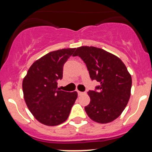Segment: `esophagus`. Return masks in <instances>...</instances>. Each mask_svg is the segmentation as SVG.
<instances>
[{"label":"esophagus","mask_w":152,"mask_h":152,"mask_svg":"<svg viewBox=\"0 0 152 152\" xmlns=\"http://www.w3.org/2000/svg\"><path fill=\"white\" fill-rule=\"evenodd\" d=\"M77 94H78V95H83L86 93L85 92H81V91H77Z\"/></svg>","instance_id":"esophagus-1"}]
</instances>
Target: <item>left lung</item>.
Listing matches in <instances>:
<instances>
[{"instance_id": "1", "label": "left lung", "mask_w": 152, "mask_h": 152, "mask_svg": "<svg viewBox=\"0 0 152 152\" xmlns=\"http://www.w3.org/2000/svg\"><path fill=\"white\" fill-rule=\"evenodd\" d=\"M73 56L83 61L91 79L99 84L88 92L91 102L86 112L96 122H111L121 115L130 97L132 77L126 66L117 56L95 47L77 48Z\"/></svg>"}]
</instances>
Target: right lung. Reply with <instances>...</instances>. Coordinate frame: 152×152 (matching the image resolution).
I'll list each match as a JSON object with an SVG mask.
<instances>
[{
	"label": "right lung",
	"instance_id": "right-lung-1",
	"mask_svg": "<svg viewBox=\"0 0 152 152\" xmlns=\"http://www.w3.org/2000/svg\"><path fill=\"white\" fill-rule=\"evenodd\" d=\"M75 48L53 51L30 67L23 82L24 99L29 110L43 124L56 126L68 118L77 93L58 88L63 77L64 65Z\"/></svg>",
	"mask_w": 152,
	"mask_h": 152
}]
</instances>
